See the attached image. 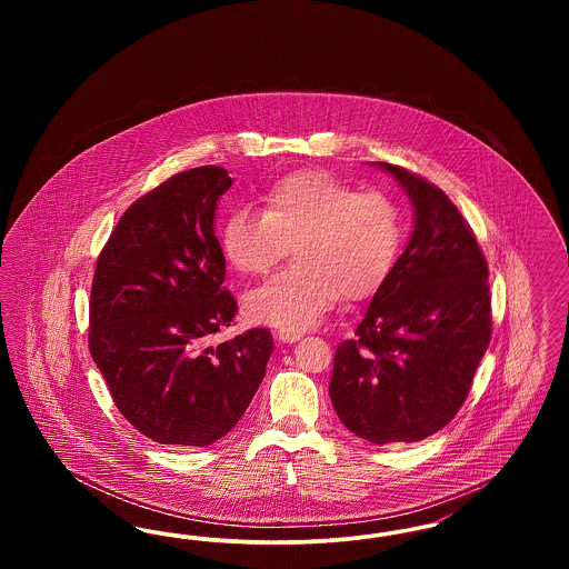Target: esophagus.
Instances as JSON below:
<instances>
[{
	"label": "esophagus",
	"mask_w": 569,
	"mask_h": 569,
	"mask_svg": "<svg viewBox=\"0 0 569 569\" xmlns=\"http://www.w3.org/2000/svg\"><path fill=\"white\" fill-rule=\"evenodd\" d=\"M277 337L281 343H297L298 339L302 337V332L300 330H279Z\"/></svg>",
	"instance_id": "34e87169"
}]
</instances>
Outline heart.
Returning <instances> with one entry per match:
<instances>
[{
    "mask_svg": "<svg viewBox=\"0 0 569 569\" xmlns=\"http://www.w3.org/2000/svg\"><path fill=\"white\" fill-rule=\"evenodd\" d=\"M403 239L397 204L379 191H356L322 170L274 181L262 213L234 209L219 244L247 277L271 271L292 244L297 264L243 298L244 318L279 330L316 325L337 298L362 300L392 271Z\"/></svg>",
    "mask_w": 569,
    "mask_h": 569,
    "instance_id": "heart-1",
    "label": "heart"
}]
</instances>
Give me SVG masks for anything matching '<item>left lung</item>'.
<instances>
[{"label":"left lung","mask_w":569,"mask_h":569,"mask_svg":"<svg viewBox=\"0 0 569 569\" xmlns=\"http://www.w3.org/2000/svg\"><path fill=\"white\" fill-rule=\"evenodd\" d=\"M406 190L413 232L335 352L330 401L371 443H411L443 429L467 399L490 341L488 267L452 200L401 166L378 162Z\"/></svg>","instance_id":"8db88e82"}]
</instances>
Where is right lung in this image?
Instances as JSON below:
<instances>
[{
  "instance_id": "add662e5",
  "label": "right lung",
  "mask_w": 569,
  "mask_h": 569,
  "mask_svg": "<svg viewBox=\"0 0 569 569\" xmlns=\"http://www.w3.org/2000/svg\"><path fill=\"white\" fill-rule=\"evenodd\" d=\"M230 186L219 166L170 177L121 216L93 274L89 350L112 401L140 433L174 448L228 433L272 353L267 328L209 346L237 313L216 237L217 200Z\"/></svg>"
}]
</instances>
